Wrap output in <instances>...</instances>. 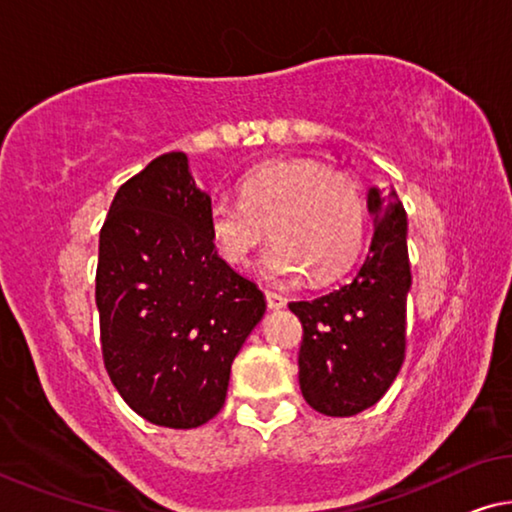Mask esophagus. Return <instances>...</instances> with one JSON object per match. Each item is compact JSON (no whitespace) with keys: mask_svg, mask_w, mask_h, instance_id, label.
<instances>
[{"mask_svg":"<svg viewBox=\"0 0 512 512\" xmlns=\"http://www.w3.org/2000/svg\"><path fill=\"white\" fill-rule=\"evenodd\" d=\"M266 305H269L271 310H280V307L287 305V298L280 294H273V291H266Z\"/></svg>","mask_w":512,"mask_h":512,"instance_id":"obj_1","label":"esophagus"}]
</instances>
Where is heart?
<instances>
[{
    "label": "heart",
    "mask_w": 512,
    "mask_h": 512,
    "mask_svg": "<svg viewBox=\"0 0 512 512\" xmlns=\"http://www.w3.org/2000/svg\"><path fill=\"white\" fill-rule=\"evenodd\" d=\"M241 202L218 198L207 230L225 264L248 266L269 237L266 278L280 285L307 273L314 285L335 280L355 262L367 232V207L355 177L328 173L312 159H278L239 182Z\"/></svg>",
    "instance_id": "b5f03b06"
}]
</instances>
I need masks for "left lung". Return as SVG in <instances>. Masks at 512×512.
<instances>
[{"label":"left lung","instance_id":"left-lung-1","mask_svg":"<svg viewBox=\"0 0 512 512\" xmlns=\"http://www.w3.org/2000/svg\"><path fill=\"white\" fill-rule=\"evenodd\" d=\"M369 253L351 282L289 303L303 326L298 383L328 417H353L383 399L405 360V305L412 285L408 216L394 189L371 186Z\"/></svg>","mask_w":512,"mask_h":512}]
</instances>
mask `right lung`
Listing matches in <instances>:
<instances>
[{
  "label": "right lung",
  "instance_id": "1",
  "mask_svg": "<svg viewBox=\"0 0 512 512\" xmlns=\"http://www.w3.org/2000/svg\"><path fill=\"white\" fill-rule=\"evenodd\" d=\"M209 205L186 154L166 152L120 186L100 230L104 369L136 415L166 428L218 415L234 355L266 310L255 282L218 257Z\"/></svg>",
  "mask_w": 512,
  "mask_h": 512
}]
</instances>
